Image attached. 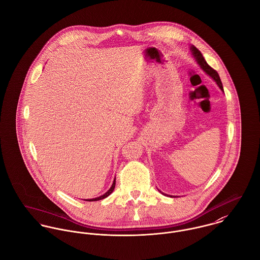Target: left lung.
Listing matches in <instances>:
<instances>
[{
  "label": "left lung",
  "mask_w": 260,
  "mask_h": 260,
  "mask_svg": "<svg viewBox=\"0 0 260 260\" xmlns=\"http://www.w3.org/2000/svg\"><path fill=\"white\" fill-rule=\"evenodd\" d=\"M191 50H192V53H193V55H194V57H195L197 63L200 65V67H201L207 74L209 75L210 77H212V78L215 80V82L217 83V85L219 86V88L223 91L222 82H221V80H220V77H219V75L217 73V71L214 70L213 68H211V67L206 63V61H205L203 55L201 54V52H200L196 47L191 46Z\"/></svg>",
  "instance_id": "8db88e82"
}]
</instances>
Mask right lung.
I'll use <instances>...</instances> for the list:
<instances>
[{
	"label": "right lung",
	"mask_w": 260,
	"mask_h": 260,
	"mask_svg": "<svg viewBox=\"0 0 260 260\" xmlns=\"http://www.w3.org/2000/svg\"><path fill=\"white\" fill-rule=\"evenodd\" d=\"M115 182H116V180H114V182H113V184H112L111 188L104 194V195H102V196H100V197H97V198H93V199H88V200H86V201H98V200H101V199H104V198H106L107 196H109L110 194H111L112 192H113V190H114V188H115Z\"/></svg>",
	"instance_id": "right-lung-1"
}]
</instances>
